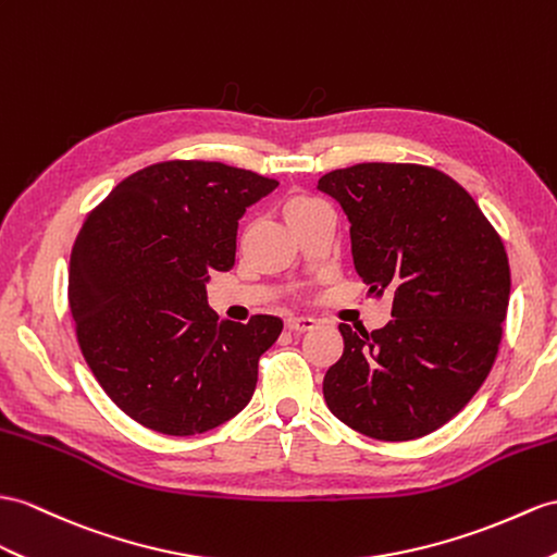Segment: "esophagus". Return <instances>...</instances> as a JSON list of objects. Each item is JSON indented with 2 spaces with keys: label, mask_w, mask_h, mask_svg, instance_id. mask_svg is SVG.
I'll return each instance as SVG.
<instances>
[{
  "label": "esophagus",
  "mask_w": 557,
  "mask_h": 557,
  "mask_svg": "<svg viewBox=\"0 0 557 557\" xmlns=\"http://www.w3.org/2000/svg\"><path fill=\"white\" fill-rule=\"evenodd\" d=\"M286 325H288V331H293V333H307V331L314 329L317 319H311V317H290V319H286Z\"/></svg>",
  "instance_id": "esophagus-1"
}]
</instances>
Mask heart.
<instances>
[{
	"label": "heart",
	"mask_w": 557,
	"mask_h": 557,
	"mask_svg": "<svg viewBox=\"0 0 557 557\" xmlns=\"http://www.w3.org/2000/svg\"><path fill=\"white\" fill-rule=\"evenodd\" d=\"M319 202H321L319 198H311V196H293V198H288V202H286L288 220H295L297 214H302V212H307L311 208H317Z\"/></svg>",
	"instance_id": "b5f03b06"
}]
</instances>
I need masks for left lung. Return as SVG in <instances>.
I'll return each mask as SVG.
<instances>
[{"label":"left lung","mask_w":557,"mask_h":557,"mask_svg":"<svg viewBox=\"0 0 557 557\" xmlns=\"http://www.w3.org/2000/svg\"><path fill=\"white\" fill-rule=\"evenodd\" d=\"M341 202L357 274L392 293L385 329L343 333L323 375L335 418L383 442L425 437L490 375L510 297L508 255L478 202L449 174L416 162H359L319 180Z\"/></svg>","instance_id":"1"}]
</instances>
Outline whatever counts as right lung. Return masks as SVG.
I'll use <instances>...</instances> for the list:
<instances>
[{
    "instance_id": "right-lung-1",
    "label": "right lung",
    "mask_w": 557,
    "mask_h": 557,
    "mask_svg": "<svg viewBox=\"0 0 557 557\" xmlns=\"http://www.w3.org/2000/svg\"><path fill=\"white\" fill-rule=\"evenodd\" d=\"M278 186L210 160H165L122 180L79 228L67 271L77 345L120 411L172 437L246 409L283 321H220L210 271L236 262L238 220Z\"/></svg>"
}]
</instances>
